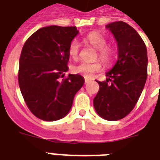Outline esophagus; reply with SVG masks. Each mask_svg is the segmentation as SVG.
Masks as SVG:
<instances>
[{
    "mask_svg": "<svg viewBox=\"0 0 160 160\" xmlns=\"http://www.w3.org/2000/svg\"><path fill=\"white\" fill-rule=\"evenodd\" d=\"M89 81H90V80H89V79H87V78H85V84L89 82Z\"/></svg>",
    "mask_w": 160,
    "mask_h": 160,
    "instance_id": "1",
    "label": "esophagus"
}]
</instances>
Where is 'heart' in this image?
Wrapping results in <instances>:
<instances>
[{"label": "heart", "mask_w": 160, "mask_h": 160, "mask_svg": "<svg viewBox=\"0 0 160 160\" xmlns=\"http://www.w3.org/2000/svg\"><path fill=\"white\" fill-rule=\"evenodd\" d=\"M83 41L92 46L94 48L97 50L95 59L99 58V60H101L106 65H109L112 62L114 57L113 51L109 47L106 46V38L101 34L92 31L83 38ZM80 47V43L76 40H74L70 43L68 48V54L72 60H76L79 58ZM71 70L75 74H80L86 78L91 77L94 73L99 72L102 70V64L100 61H95L94 63L80 62L74 65Z\"/></svg>", "instance_id": "obj_1"}]
</instances>
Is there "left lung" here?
I'll return each instance as SVG.
<instances>
[{
	"mask_svg": "<svg viewBox=\"0 0 160 160\" xmlns=\"http://www.w3.org/2000/svg\"><path fill=\"white\" fill-rule=\"evenodd\" d=\"M118 43V60L106 73L105 81H97L100 90L94 107L103 119H121L134 109L147 79L146 46L138 32L124 21L106 26Z\"/></svg>",
	"mask_w": 160,
	"mask_h": 160,
	"instance_id": "obj_1",
	"label": "left lung"
}]
</instances>
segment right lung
<instances>
[{
    "instance_id": "1",
    "label": "right lung",
    "mask_w": 160,
    "mask_h": 160,
    "mask_svg": "<svg viewBox=\"0 0 160 160\" xmlns=\"http://www.w3.org/2000/svg\"><path fill=\"white\" fill-rule=\"evenodd\" d=\"M79 31L75 26L39 29L25 42L20 56L18 82L28 109L45 121L62 119L85 80L69 75L68 48Z\"/></svg>"
}]
</instances>
